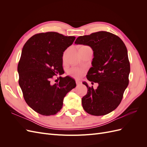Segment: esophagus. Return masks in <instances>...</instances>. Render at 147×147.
Wrapping results in <instances>:
<instances>
[{"label": "esophagus", "instance_id": "obj_1", "mask_svg": "<svg viewBox=\"0 0 147 147\" xmlns=\"http://www.w3.org/2000/svg\"><path fill=\"white\" fill-rule=\"evenodd\" d=\"M82 83V82L80 81L79 80H76V84H77V85H79V84H80Z\"/></svg>", "mask_w": 147, "mask_h": 147}]
</instances>
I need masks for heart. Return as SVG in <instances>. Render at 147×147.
I'll return each instance as SVG.
<instances>
[{
	"instance_id": "obj_1",
	"label": "heart",
	"mask_w": 147,
	"mask_h": 147,
	"mask_svg": "<svg viewBox=\"0 0 147 147\" xmlns=\"http://www.w3.org/2000/svg\"><path fill=\"white\" fill-rule=\"evenodd\" d=\"M86 46H83L82 47H84ZM84 73V70L82 69H80V68H72L70 69L69 71V75H70L71 76L75 78H80L82 75Z\"/></svg>"
}]
</instances>
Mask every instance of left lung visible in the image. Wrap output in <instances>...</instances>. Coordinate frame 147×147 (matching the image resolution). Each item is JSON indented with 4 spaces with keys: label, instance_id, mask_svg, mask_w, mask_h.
<instances>
[{
    "label": "left lung",
    "instance_id": "8db88e82",
    "mask_svg": "<svg viewBox=\"0 0 147 147\" xmlns=\"http://www.w3.org/2000/svg\"><path fill=\"white\" fill-rule=\"evenodd\" d=\"M75 43L92 48L94 57L86 77L99 84L94 90L83 82L88 88L82 99L83 108L94 116L108 114L119 105L129 84L130 64L125 44L119 37L106 31L80 36Z\"/></svg>",
    "mask_w": 147,
    "mask_h": 147
}]
</instances>
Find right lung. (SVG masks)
Returning a JSON list of instances; mask_svg holds the SVG:
<instances>
[{"label":"right lung","mask_w":147,"mask_h":147,"mask_svg":"<svg viewBox=\"0 0 147 147\" xmlns=\"http://www.w3.org/2000/svg\"><path fill=\"white\" fill-rule=\"evenodd\" d=\"M75 39L55 32L40 33L23 48L18 65L19 84L26 103L39 114L50 116L59 112L64 97L76 86L69 76L59 77L54 84L51 82L53 76L63 72L64 52Z\"/></svg>","instance_id":"add662e5"}]
</instances>
